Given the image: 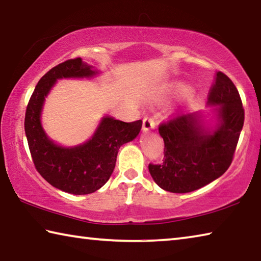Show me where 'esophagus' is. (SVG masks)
<instances>
[{"instance_id":"34e87169","label":"esophagus","mask_w":261,"mask_h":261,"mask_svg":"<svg viewBox=\"0 0 261 261\" xmlns=\"http://www.w3.org/2000/svg\"><path fill=\"white\" fill-rule=\"evenodd\" d=\"M155 127V121L153 117L150 116H145L143 120V130L148 131L149 129H154Z\"/></svg>"}]
</instances>
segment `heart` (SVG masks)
Returning <instances> with one entry per match:
<instances>
[{
	"instance_id": "heart-1",
	"label": "heart",
	"mask_w": 261,
	"mask_h": 261,
	"mask_svg": "<svg viewBox=\"0 0 261 261\" xmlns=\"http://www.w3.org/2000/svg\"><path fill=\"white\" fill-rule=\"evenodd\" d=\"M174 91L178 92V93H181V92L187 91V88H186V85L176 84V85H174Z\"/></svg>"
}]
</instances>
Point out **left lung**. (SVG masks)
I'll use <instances>...</instances> for the list:
<instances>
[{
    "instance_id": "8db88e82",
    "label": "left lung",
    "mask_w": 261,
    "mask_h": 261,
    "mask_svg": "<svg viewBox=\"0 0 261 261\" xmlns=\"http://www.w3.org/2000/svg\"><path fill=\"white\" fill-rule=\"evenodd\" d=\"M210 105H220V123L210 132L200 125L198 114H182L160 123L164 141L163 163H149L154 181L164 191H196L222 176L233 162L244 123V108L238 89L220 70L207 94Z\"/></svg>"
}]
</instances>
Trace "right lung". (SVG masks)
I'll return each instance as SVG.
<instances>
[{
	"label": "right lung",
	"instance_id": "1",
	"mask_svg": "<svg viewBox=\"0 0 261 261\" xmlns=\"http://www.w3.org/2000/svg\"><path fill=\"white\" fill-rule=\"evenodd\" d=\"M96 72L81 58L68 59L51 68L35 87L25 114V132L33 163L52 186L75 195L98 191L114 171L118 148L138 136L143 121L122 122L102 118L96 134L87 143L63 148L46 137L40 116L44 98L57 79L92 76Z\"/></svg>",
	"mask_w": 261,
	"mask_h": 261
}]
</instances>
